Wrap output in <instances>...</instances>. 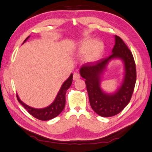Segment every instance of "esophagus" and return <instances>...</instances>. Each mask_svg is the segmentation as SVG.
<instances>
[{
  "mask_svg": "<svg viewBox=\"0 0 152 152\" xmlns=\"http://www.w3.org/2000/svg\"><path fill=\"white\" fill-rule=\"evenodd\" d=\"M80 74L78 73V72H74V76H73L74 80H79V79H80Z\"/></svg>",
  "mask_w": 152,
  "mask_h": 152,
  "instance_id": "1",
  "label": "esophagus"
}]
</instances>
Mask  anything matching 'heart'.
Here are the masks:
<instances>
[{"mask_svg":"<svg viewBox=\"0 0 152 152\" xmlns=\"http://www.w3.org/2000/svg\"><path fill=\"white\" fill-rule=\"evenodd\" d=\"M104 50V44L99 40H86L82 42L76 50V54L78 56H83L85 54L84 60L86 62L92 63L100 58Z\"/></svg>","mask_w":152,"mask_h":152,"instance_id":"b5f03b06","label":"heart"}]
</instances>
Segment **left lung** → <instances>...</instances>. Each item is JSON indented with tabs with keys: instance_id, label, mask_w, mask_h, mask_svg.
<instances>
[{
	"instance_id": "1",
	"label": "left lung",
	"mask_w": 152,
	"mask_h": 152,
	"mask_svg": "<svg viewBox=\"0 0 152 152\" xmlns=\"http://www.w3.org/2000/svg\"><path fill=\"white\" fill-rule=\"evenodd\" d=\"M114 58L120 59L124 62V78L121 85L115 92L107 94L100 88V83L107 66ZM80 74L85 79L91 106L98 115L102 117L114 116L128 105L135 86L136 66L132 53L121 38L115 36L112 55L95 63L83 65Z\"/></svg>"
}]
</instances>
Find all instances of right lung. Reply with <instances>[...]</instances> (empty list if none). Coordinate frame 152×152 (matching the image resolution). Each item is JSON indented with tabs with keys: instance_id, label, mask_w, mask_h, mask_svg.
I'll return each instance as SVG.
<instances>
[{
	"instance_id": "right-lung-1",
	"label": "right lung",
	"mask_w": 152,
	"mask_h": 152,
	"mask_svg": "<svg viewBox=\"0 0 152 152\" xmlns=\"http://www.w3.org/2000/svg\"><path fill=\"white\" fill-rule=\"evenodd\" d=\"M30 36H29L26 38L23 44L30 38ZM72 80H73V74H71L69 78L61 85V88H60L58 93H57L53 102L49 105V106L44 108L37 109V108H34L29 106L20 99L18 94H17V99H18V102L25 107V109L27 110L28 112L36 118L40 120H44V121L51 120L57 116L64 109L65 105H66V91L67 89L70 87Z\"/></svg>"
}]
</instances>
